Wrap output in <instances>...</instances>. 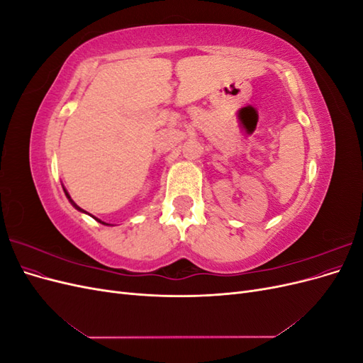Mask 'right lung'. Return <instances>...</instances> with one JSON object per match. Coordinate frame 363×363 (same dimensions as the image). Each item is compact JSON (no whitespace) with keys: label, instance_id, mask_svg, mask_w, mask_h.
<instances>
[{"label":"right lung","instance_id":"right-lung-1","mask_svg":"<svg viewBox=\"0 0 363 363\" xmlns=\"http://www.w3.org/2000/svg\"><path fill=\"white\" fill-rule=\"evenodd\" d=\"M63 191H65V189H63ZM65 195H67V196H68V200L71 201V204H72V206H74V207L77 208V211H80V212H86V211H83V208H82V207H79V206H77V204H75V203L72 201V199H71V196H69V194H68L67 191H65ZM95 219H96V218H95ZM96 221H100V219H96ZM100 223H101V224H106V223H103V221H100Z\"/></svg>","mask_w":363,"mask_h":363}]
</instances>
